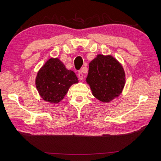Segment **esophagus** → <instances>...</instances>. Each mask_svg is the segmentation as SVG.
<instances>
[{
    "label": "esophagus",
    "instance_id": "1",
    "mask_svg": "<svg viewBox=\"0 0 161 161\" xmlns=\"http://www.w3.org/2000/svg\"><path fill=\"white\" fill-rule=\"evenodd\" d=\"M78 77H79V79H80V80H82L84 79V75L82 73V72H81V70L78 72Z\"/></svg>",
    "mask_w": 161,
    "mask_h": 161
}]
</instances>
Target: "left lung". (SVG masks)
Wrapping results in <instances>:
<instances>
[{"label": "left lung", "mask_w": 161, "mask_h": 161, "mask_svg": "<svg viewBox=\"0 0 161 161\" xmlns=\"http://www.w3.org/2000/svg\"><path fill=\"white\" fill-rule=\"evenodd\" d=\"M86 81L95 97L108 102L121 93L125 84V71L112 56L98 54L89 64Z\"/></svg>", "instance_id": "obj_1"}]
</instances>
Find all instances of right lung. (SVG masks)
<instances>
[{
  "label": "right lung",
  "instance_id": "add662e5",
  "mask_svg": "<svg viewBox=\"0 0 161 161\" xmlns=\"http://www.w3.org/2000/svg\"><path fill=\"white\" fill-rule=\"evenodd\" d=\"M76 75L61 61L51 58L38 72L36 86L44 100L58 103L63 100L72 84L78 83Z\"/></svg>",
  "mask_w": 161,
  "mask_h": 161
}]
</instances>
